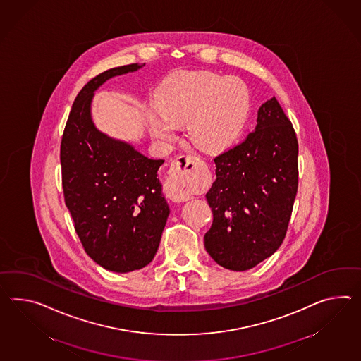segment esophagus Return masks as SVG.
Listing matches in <instances>:
<instances>
[{"mask_svg":"<svg viewBox=\"0 0 361 361\" xmlns=\"http://www.w3.org/2000/svg\"><path fill=\"white\" fill-rule=\"evenodd\" d=\"M200 159L193 155H181L172 163L166 184L168 197L176 202H184L190 198L188 190V181L194 173Z\"/></svg>","mask_w":361,"mask_h":361,"instance_id":"1","label":"esophagus"}]
</instances>
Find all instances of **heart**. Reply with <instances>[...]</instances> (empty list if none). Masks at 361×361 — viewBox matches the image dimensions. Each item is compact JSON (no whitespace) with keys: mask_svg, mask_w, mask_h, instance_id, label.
Returning <instances> with one entry per match:
<instances>
[{"mask_svg":"<svg viewBox=\"0 0 361 361\" xmlns=\"http://www.w3.org/2000/svg\"><path fill=\"white\" fill-rule=\"evenodd\" d=\"M159 112L151 116L159 138L173 137V125L189 123V137L204 151L226 149L238 137L249 111V92L238 78L210 71H180L158 91Z\"/></svg>","mask_w":361,"mask_h":361,"instance_id":"1","label":"heart"}]
</instances>
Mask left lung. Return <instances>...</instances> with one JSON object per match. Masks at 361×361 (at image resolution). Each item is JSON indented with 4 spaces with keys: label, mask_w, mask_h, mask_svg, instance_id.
<instances>
[{
    "label": "left lung",
    "mask_w": 361,
    "mask_h": 361,
    "mask_svg": "<svg viewBox=\"0 0 361 361\" xmlns=\"http://www.w3.org/2000/svg\"><path fill=\"white\" fill-rule=\"evenodd\" d=\"M298 155L295 129L273 97L259 106L255 130L215 157L204 247L216 264L245 271L278 250L298 193Z\"/></svg>",
    "instance_id": "left-lung-1"
}]
</instances>
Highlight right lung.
Segmentation results:
<instances>
[{"mask_svg":"<svg viewBox=\"0 0 361 361\" xmlns=\"http://www.w3.org/2000/svg\"><path fill=\"white\" fill-rule=\"evenodd\" d=\"M130 63L103 71L75 97L62 134V190L85 252L115 273L149 264L157 255L169 207L158 169L125 142L99 132L91 120L94 91L106 80L138 71Z\"/></svg>","mask_w":361,"mask_h":361,"instance_id":"add662e5","label":"right lung"}]
</instances>
